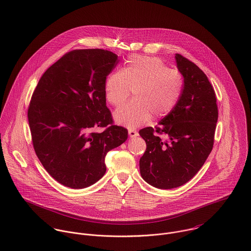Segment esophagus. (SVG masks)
<instances>
[{"mask_svg": "<svg viewBox=\"0 0 251 251\" xmlns=\"http://www.w3.org/2000/svg\"><path fill=\"white\" fill-rule=\"evenodd\" d=\"M128 133H129L130 138H136L137 136H139V133H138L136 130H133V129H130V130L128 131Z\"/></svg>", "mask_w": 251, "mask_h": 251, "instance_id": "34e87169", "label": "esophagus"}]
</instances>
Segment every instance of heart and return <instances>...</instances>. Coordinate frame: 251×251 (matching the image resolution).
<instances>
[{"label":"heart","instance_id":"obj_1","mask_svg":"<svg viewBox=\"0 0 251 251\" xmlns=\"http://www.w3.org/2000/svg\"><path fill=\"white\" fill-rule=\"evenodd\" d=\"M184 88V77L175 69H169L159 57L129 56L121 71L108 76L105 95L112 106L122 105L131 95L134 100L117 109V123L135 128L149 121L152 115L161 118L171 112L178 103Z\"/></svg>","mask_w":251,"mask_h":251}]
</instances>
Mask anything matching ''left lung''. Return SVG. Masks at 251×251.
Masks as SVG:
<instances>
[{
    "instance_id": "8db88e82",
    "label": "left lung",
    "mask_w": 251,
    "mask_h": 251,
    "mask_svg": "<svg viewBox=\"0 0 251 251\" xmlns=\"http://www.w3.org/2000/svg\"><path fill=\"white\" fill-rule=\"evenodd\" d=\"M175 58L184 77L181 97L158 126L139 131L147 146L139 160L140 175L164 190L186 184L204 165L214 146L219 117L216 93L206 74L185 56L176 54Z\"/></svg>"
}]
</instances>
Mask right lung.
Segmentation results:
<instances>
[{
	"label": "right lung",
	"instance_id": "1",
	"mask_svg": "<svg viewBox=\"0 0 251 251\" xmlns=\"http://www.w3.org/2000/svg\"><path fill=\"white\" fill-rule=\"evenodd\" d=\"M117 63L111 51H70L45 71L31 95L28 119L35 154L65 187L83 189L101 179L107 153L128 138L106 105L105 82ZM98 126L105 130L93 132Z\"/></svg>",
	"mask_w": 251,
	"mask_h": 251
}]
</instances>
